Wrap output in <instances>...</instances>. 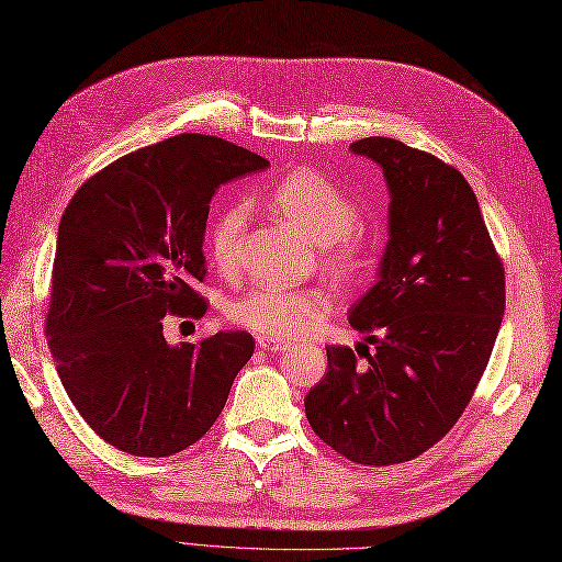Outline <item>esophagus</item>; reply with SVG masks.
I'll use <instances>...</instances> for the list:
<instances>
[{
  "label": "esophagus",
  "instance_id": "34e87169",
  "mask_svg": "<svg viewBox=\"0 0 562 562\" xmlns=\"http://www.w3.org/2000/svg\"><path fill=\"white\" fill-rule=\"evenodd\" d=\"M255 342H258V349H262V351H285L288 345L285 339H281V337H271V335H260L258 339H255Z\"/></svg>",
  "mask_w": 562,
  "mask_h": 562
}]
</instances>
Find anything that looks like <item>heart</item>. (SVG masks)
Segmentation results:
<instances>
[{
  "label": "heart",
  "instance_id": "heart-1",
  "mask_svg": "<svg viewBox=\"0 0 562 562\" xmlns=\"http://www.w3.org/2000/svg\"><path fill=\"white\" fill-rule=\"evenodd\" d=\"M269 203L312 244L323 246V260L337 274H359L370 258L368 236L356 229V201L314 168L297 166L269 187ZM246 215L241 206L220 211L209 229V250L220 271L236 267ZM333 307L326 288L260 285L236 297L227 316L258 335L297 337L310 333Z\"/></svg>",
  "mask_w": 562,
  "mask_h": 562
}]
</instances>
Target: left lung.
Returning a JSON list of instances; mask_svg holds the SVG:
<instances>
[{"mask_svg":"<svg viewBox=\"0 0 562 562\" xmlns=\"http://www.w3.org/2000/svg\"><path fill=\"white\" fill-rule=\"evenodd\" d=\"M351 151L382 168L391 196L378 283L349 310L375 353L359 363L349 347H326L328 372L304 413L339 454L389 467L436 446L462 417L502 326L504 265L457 168L382 135Z\"/></svg>","mask_w":562,"mask_h":562,"instance_id":"1","label":"left lung"}]
</instances>
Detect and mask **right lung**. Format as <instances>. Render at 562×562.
Wrapping results in <instances>:
<instances>
[{
    "label": "right lung",
    "mask_w": 562,
    "mask_h": 562,
    "mask_svg": "<svg viewBox=\"0 0 562 562\" xmlns=\"http://www.w3.org/2000/svg\"><path fill=\"white\" fill-rule=\"evenodd\" d=\"M215 135L180 133L83 182L58 227L48 349L89 427L135 457L176 454L223 413L255 339L168 345L166 314L203 316V236L220 184L267 168Z\"/></svg>",
    "instance_id": "obj_1"
}]
</instances>
